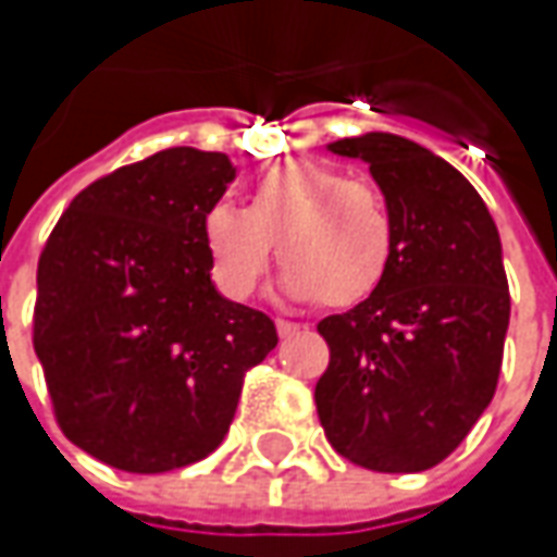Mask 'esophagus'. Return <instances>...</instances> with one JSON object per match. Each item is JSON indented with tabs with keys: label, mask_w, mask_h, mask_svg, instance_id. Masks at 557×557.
Listing matches in <instances>:
<instances>
[{
	"label": "esophagus",
	"mask_w": 557,
	"mask_h": 557,
	"mask_svg": "<svg viewBox=\"0 0 557 557\" xmlns=\"http://www.w3.org/2000/svg\"><path fill=\"white\" fill-rule=\"evenodd\" d=\"M275 329H278L282 337H290V334L300 332V325H297V322H288V319H275Z\"/></svg>",
	"instance_id": "1"
}]
</instances>
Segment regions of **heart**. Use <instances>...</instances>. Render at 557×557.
Listing matches in <instances>:
<instances>
[{"instance_id": "heart-1", "label": "heart", "mask_w": 557, "mask_h": 557, "mask_svg": "<svg viewBox=\"0 0 557 557\" xmlns=\"http://www.w3.org/2000/svg\"><path fill=\"white\" fill-rule=\"evenodd\" d=\"M203 250L225 297H250L272 242L282 263L278 288L290 300L319 297L350 307L372 294L394 263L391 207L374 185L347 180L315 161L263 166L247 183V203L216 201L201 216Z\"/></svg>"}]
</instances>
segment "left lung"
Instances as JSON below:
<instances>
[{"label":"left lung","instance_id":"1","mask_svg":"<svg viewBox=\"0 0 557 557\" xmlns=\"http://www.w3.org/2000/svg\"><path fill=\"white\" fill-rule=\"evenodd\" d=\"M329 151L369 163L396 250L362 304L319 322L332 350L315 384L319 421L354 465L428 471L496 394L511 315L499 228L478 188L418 141L366 133Z\"/></svg>","mask_w":557,"mask_h":557}]
</instances>
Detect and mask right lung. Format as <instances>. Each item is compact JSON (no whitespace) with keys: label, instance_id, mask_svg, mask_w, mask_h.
<instances>
[{"label":"right lung","instance_id":"1","mask_svg":"<svg viewBox=\"0 0 557 557\" xmlns=\"http://www.w3.org/2000/svg\"><path fill=\"white\" fill-rule=\"evenodd\" d=\"M235 180L220 151L166 148L76 195L36 269L33 347L61 431L129 474L210 456L242 381L275 350L267 312L210 278L201 216Z\"/></svg>","mask_w":557,"mask_h":557}]
</instances>
